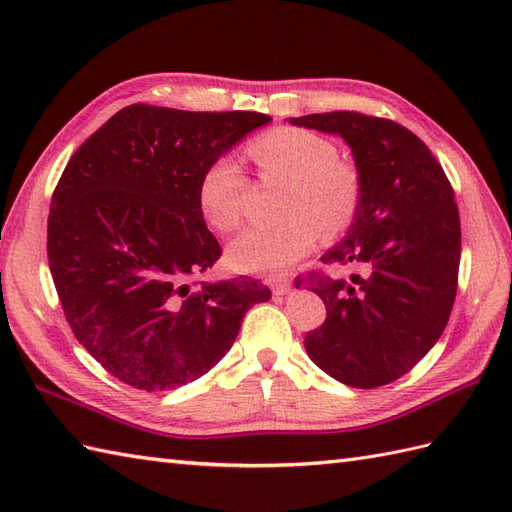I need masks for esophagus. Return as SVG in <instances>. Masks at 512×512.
<instances>
[{"mask_svg": "<svg viewBox=\"0 0 512 512\" xmlns=\"http://www.w3.org/2000/svg\"><path fill=\"white\" fill-rule=\"evenodd\" d=\"M273 292H275V295H279V297H284V295H288V292H290V284H288V281H275Z\"/></svg>", "mask_w": 512, "mask_h": 512, "instance_id": "34e87169", "label": "esophagus"}]
</instances>
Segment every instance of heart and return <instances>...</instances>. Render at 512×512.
Returning a JSON list of instances; mask_svg holds the SVG:
<instances>
[{"mask_svg":"<svg viewBox=\"0 0 512 512\" xmlns=\"http://www.w3.org/2000/svg\"><path fill=\"white\" fill-rule=\"evenodd\" d=\"M250 158L266 178L288 180L281 204L284 222L253 226L237 235L226 250L237 273L284 277L317 246L321 233L339 235L354 222L361 204V173L352 160L336 156L330 138L301 127H279L250 147ZM246 176L228 156L215 158L202 171L198 204L204 220L220 231H233L244 217Z\"/></svg>","mask_w":512,"mask_h":512,"instance_id":"b5f03b06","label":"heart"}]
</instances>
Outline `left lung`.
I'll return each instance as SVG.
<instances>
[{"instance_id":"obj_1","label":"left lung","mask_w":512,"mask_h":512,"mask_svg":"<svg viewBox=\"0 0 512 512\" xmlns=\"http://www.w3.org/2000/svg\"><path fill=\"white\" fill-rule=\"evenodd\" d=\"M290 123L341 136L361 173L354 222L321 257L358 273L306 277L328 310L306 352L343 385L394 383L436 345L455 301L462 242L451 182L429 147L387 118L328 112Z\"/></svg>"}]
</instances>
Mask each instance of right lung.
<instances>
[{
    "instance_id": "add662e5",
    "label": "right lung",
    "mask_w": 512,
    "mask_h": 512,
    "mask_svg": "<svg viewBox=\"0 0 512 512\" xmlns=\"http://www.w3.org/2000/svg\"><path fill=\"white\" fill-rule=\"evenodd\" d=\"M270 121L136 103L63 169L48 217L50 273L76 341L123 383L162 391L204 376L248 308L270 299L250 277L191 288L222 255L198 204L202 171Z\"/></svg>"
}]
</instances>
